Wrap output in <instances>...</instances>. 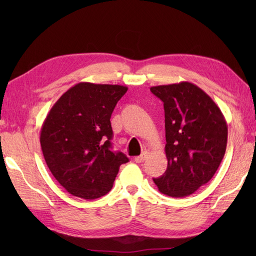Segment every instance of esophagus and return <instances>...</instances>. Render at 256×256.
Returning a JSON list of instances; mask_svg holds the SVG:
<instances>
[{"label":"esophagus","mask_w":256,"mask_h":256,"mask_svg":"<svg viewBox=\"0 0 256 256\" xmlns=\"http://www.w3.org/2000/svg\"><path fill=\"white\" fill-rule=\"evenodd\" d=\"M148 150H145V152H143L142 154H140V156H136L135 157V162H143L145 160H146V157H148Z\"/></svg>","instance_id":"obj_1"}]
</instances>
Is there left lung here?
I'll use <instances>...</instances> for the list:
<instances>
[{
    "label": "left lung",
    "mask_w": 256,
    "mask_h": 256,
    "mask_svg": "<svg viewBox=\"0 0 256 256\" xmlns=\"http://www.w3.org/2000/svg\"><path fill=\"white\" fill-rule=\"evenodd\" d=\"M164 102L167 170L154 178L166 196L182 198L214 177L224 158L228 125L214 101L188 81L152 86Z\"/></svg>",
    "instance_id": "left-lung-1"
}]
</instances>
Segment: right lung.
<instances>
[{"label": "right lung", "instance_id": "right-lung-1", "mask_svg": "<svg viewBox=\"0 0 256 256\" xmlns=\"http://www.w3.org/2000/svg\"><path fill=\"white\" fill-rule=\"evenodd\" d=\"M128 91L118 84L79 82L59 98L40 130L42 155L69 194L92 200L110 192L120 166L128 162L112 152L111 114Z\"/></svg>", "mask_w": 256, "mask_h": 256}]
</instances>
